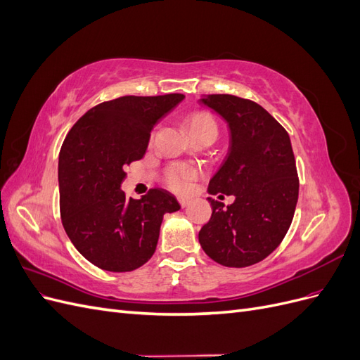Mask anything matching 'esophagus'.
I'll return each instance as SVG.
<instances>
[{"mask_svg":"<svg viewBox=\"0 0 360 360\" xmlns=\"http://www.w3.org/2000/svg\"><path fill=\"white\" fill-rule=\"evenodd\" d=\"M179 202H180L181 207H188L189 202H191V198H188V197H180V198H179Z\"/></svg>","mask_w":360,"mask_h":360,"instance_id":"1","label":"esophagus"}]
</instances>
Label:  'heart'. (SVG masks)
Returning a JSON list of instances; mask_svg holds the SVG:
<instances>
[{
  "label": "heart",
  "mask_w": 360,
  "mask_h": 360,
  "mask_svg": "<svg viewBox=\"0 0 360 360\" xmlns=\"http://www.w3.org/2000/svg\"><path fill=\"white\" fill-rule=\"evenodd\" d=\"M186 126L191 136L198 135L205 130H212V132H217L216 122L212 115L207 112H195L186 118ZM198 169L192 165H174L167 171L165 181L168 186L174 191L181 192L189 186L191 180L197 176Z\"/></svg>",
  "instance_id": "obj_1"
}]
</instances>
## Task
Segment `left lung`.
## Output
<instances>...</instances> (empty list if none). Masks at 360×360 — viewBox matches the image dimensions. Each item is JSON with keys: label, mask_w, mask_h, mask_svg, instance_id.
Returning a JSON list of instances; mask_svg holds the SVG:
<instances>
[{"label": "left lung", "mask_w": 360, "mask_h": 360, "mask_svg": "<svg viewBox=\"0 0 360 360\" xmlns=\"http://www.w3.org/2000/svg\"><path fill=\"white\" fill-rule=\"evenodd\" d=\"M200 103L221 115L230 130V150L210 179L212 217L198 234L204 252L226 267L259 263L279 246L299 197L296 159L287 130L263 106L231 94H207Z\"/></svg>", "instance_id": "obj_1"}]
</instances>
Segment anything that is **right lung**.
<instances>
[{"label":"right lung","instance_id":"obj_1","mask_svg":"<svg viewBox=\"0 0 360 360\" xmlns=\"http://www.w3.org/2000/svg\"><path fill=\"white\" fill-rule=\"evenodd\" d=\"M183 94L123 96L86 111L58 158L63 226L79 254L108 271H130L155 254L163 214L180 210L165 189L126 198L124 167L146 155L150 132Z\"/></svg>","mask_w":360,"mask_h":360}]
</instances>
